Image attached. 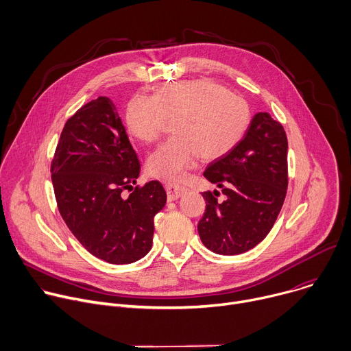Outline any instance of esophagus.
I'll return each instance as SVG.
<instances>
[{"instance_id": "34e87169", "label": "esophagus", "mask_w": 351, "mask_h": 351, "mask_svg": "<svg viewBox=\"0 0 351 351\" xmlns=\"http://www.w3.org/2000/svg\"><path fill=\"white\" fill-rule=\"evenodd\" d=\"M186 187L184 186H179V184H173V183H168L167 184V194H168V199L169 202H175L180 195H183V193H186Z\"/></svg>"}]
</instances>
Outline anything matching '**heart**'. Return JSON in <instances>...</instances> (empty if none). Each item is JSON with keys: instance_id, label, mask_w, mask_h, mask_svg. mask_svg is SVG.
<instances>
[{"instance_id": "b5f03b06", "label": "heart", "mask_w": 351, "mask_h": 351, "mask_svg": "<svg viewBox=\"0 0 351 351\" xmlns=\"http://www.w3.org/2000/svg\"><path fill=\"white\" fill-rule=\"evenodd\" d=\"M252 107L225 86L195 79L165 84L154 95L138 94L126 108V126L143 143H156L173 121L175 136L149 156L153 176L180 182L199 157L207 161L228 156L252 125Z\"/></svg>"}]
</instances>
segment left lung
Masks as SVG:
<instances>
[{"label":"left lung","mask_w":351,"mask_h":351,"mask_svg":"<svg viewBox=\"0 0 351 351\" xmlns=\"http://www.w3.org/2000/svg\"><path fill=\"white\" fill-rule=\"evenodd\" d=\"M204 178L221 193L204 191L206 213L198 234L211 252L241 254L256 247L272 229L283 206L287 175V137L268 112L254 117L244 138L232 152L213 161Z\"/></svg>","instance_id":"left-lung-1"}]
</instances>
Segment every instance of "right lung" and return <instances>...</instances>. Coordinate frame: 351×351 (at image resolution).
<instances>
[{
	"mask_svg": "<svg viewBox=\"0 0 351 351\" xmlns=\"http://www.w3.org/2000/svg\"><path fill=\"white\" fill-rule=\"evenodd\" d=\"M138 173L140 161L108 97L66 121L51 161L58 211L87 252L110 264L134 263L152 250L154 217L167 203L158 180L133 187Z\"/></svg>",
	"mask_w": 351,
	"mask_h": 351,
	"instance_id": "1",
	"label": "right lung"
}]
</instances>
